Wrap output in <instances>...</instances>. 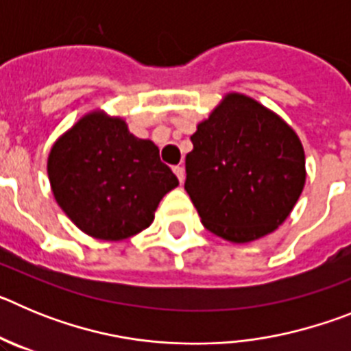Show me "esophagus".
<instances>
[{"label": "esophagus", "mask_w": 351, "mask_h": 351, "mask_svg": "<svg viewBox=\"0 0 351 351\" xmlns=\"http://www.w3.org/2000/svg\"><path fill=\"white\" fill-rule=\"evenodd\" d=\"M173 173H176V176H178L179 182H182V181H184V167H181V165H176V167H173Z\"/></svg>", "instance_id": "obj_1"}]
</instances>
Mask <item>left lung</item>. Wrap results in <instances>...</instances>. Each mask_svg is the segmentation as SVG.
Wrapping results in <instances>:
<instances>
[{"label": "left lung", "instance_id": "8db88e82", "mask_svg": "<svg viewBox=\"0 0 351 351\" xmlns=\"http://www.w3.org/2000/svg\"><path fill=\"white\" fill-rule=\"evenodd\" d=\"M184 190L213 234L250 243L274 232L302 193L304 149L281 117L226 95L191 135Z\"/></svg>", "mask_w": 351, "mask_h": 351}]
</instances>
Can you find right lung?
<instances>
[{
    "instance_id": "obj_1",
    "label": "right lung",
    "mask_w": 351,
    "mask_h": 351,
    "mask_svg": "<svg viewBox=\"0 0 351 351\" xmlns=\"http://www.w3.org/2000/svg\"><path fill=\"white\" fill-rule=\"evenodd\" d=\"M56 202L88 235L121 241L147 228L179 184L160 149L119 117L88 114L52 145L47 163Z\"/></svg>"
}]
</instances>
